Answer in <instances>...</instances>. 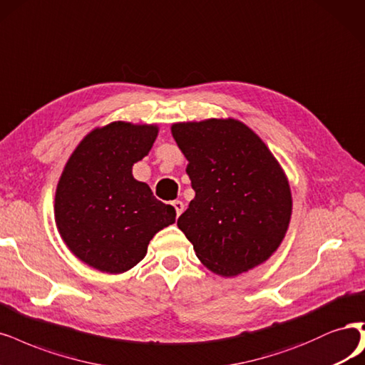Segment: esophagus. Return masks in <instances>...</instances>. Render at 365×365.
I'll return each mask as SVG.
<instances>
[{"label":"esophagus","instance_id":"1","mask_svg":"<svg viewBox=\"0 0 365 365\" xmlns=\"http://www.w3.org/2000/svg\"><path fill=\"white\" fill-rule=\"evenodd\" d=\"M172 205H173L175 211H177V217H180L182 215V211H184V204L181 202V200H173Z\"/></svg>","mask_w":365,"mask_h":365}]
</instances>
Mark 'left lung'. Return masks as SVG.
Segmentation results:
<instances>
[{
	"mask_svg": "<svg viewBox=\"0 0 365 365\" xmlns=\"http://www.w3.org/2000/svg\"><path fill=\"white\" fill-rule=\"evenodd\" d=\"M170 131L196 193L178 228L199 261L223 278L266 262L281 246L293 210L279 161L232 118L177 122Z\"/></svg>",
	"mask_w": 365,
	"mask_h": 365,
	"instance_id": "1",
	"label": "left lung"
}]
</instances>
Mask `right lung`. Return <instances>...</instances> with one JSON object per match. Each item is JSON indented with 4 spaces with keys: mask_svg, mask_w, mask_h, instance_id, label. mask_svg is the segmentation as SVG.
Masks as SVG:
<instances>
[{
    "mask_svg": "<svg viewBox=\"0 0 365 365\" xmlns=\"http://www.w3.org/2000/svg\"><path fill=\"white\" fill-rule=\"evenodd\" d=\"M155 123L116 120L75 148L56 188L54 217L71 252L99 272L118 274L139 264L153 237L177 211L133 177L134 163L153 148Z\"/></svg>",
    "mask_w": 365,
    "mask_h": 365,
    "instance_id": "right-lung-1",
    "label": "right lung"
}]
</instances>
